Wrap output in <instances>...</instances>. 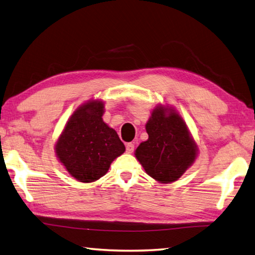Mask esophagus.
Segmentation results:
<instances>
[{
	"label": "esophagus",
	"mask_w": 255,
	"mask_h": 255,
	"mask_svg": "<svg viewBox=\"0 0 255 255\" xmlns=\"http://www.w3.org/2000/svg\"><path fill=\"white\" fill-rule=\"evenodd\" d=\"M134 150V144L133 143H128L127 144V152L128 153H132Z\"/></svg>",
	"instance_id": "34e87169"
}]
</instances>
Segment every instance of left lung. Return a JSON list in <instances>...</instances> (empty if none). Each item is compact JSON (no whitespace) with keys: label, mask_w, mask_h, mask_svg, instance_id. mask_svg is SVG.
I'll list each match as a JSON object with an SVG mask.
<instances>
[{"label":"left lung","mask_w":255,"mask_h":255,"mask_svg":"<svg viewBox=\"0 0 255 255\" xmlns=\"http://www.w3.org/2000/svg\"><path fill=\"white\" fill-rule=\"evenodd\" d=\"M148 139L138 145L135 157L147 175L163 184L173 183L197 157V145L179 114L158 106L147 121Z\"/></svg>","instance_id":"8db88e82"}]
</instances>
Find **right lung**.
Returning a JSON list of instances; mask_svg holds the SVG:
<instances>
[{
    "mask_svg": "<svg viewBox=\"0 0 255 255\" xmlns=\"http://www.w3.org/2000/svg\"><path fill=\"white\" fill-rule=\"evenodd\" d=\"M105 103L88 101L69 118L56 143L59 162L81 183H92L107 174L126 150L118 133L102 120Z\"/></svg>",
    "mask_w": 255,
    "mask_h": 255,
    "instance_id": "right-lung-1",
    "label": "right lung"
}]
</instances>
